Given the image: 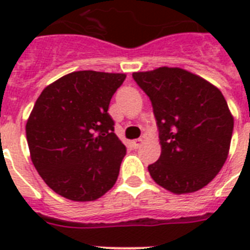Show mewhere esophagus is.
<instances>
[{
  "mask_svg": "<svg viewBox=\"0 0 250 250\" xmlns=\"http://www.w3.org/2000/svg\"><path fill=\"white\" fill-rule=\"evenodd\" d=\"M141 144H143V139H136V140H133V143H132L133 148L135 149L140 148Z\"/></svg>",
  "mask_w": 250,
  "mask_h": 250,
  "instance_id": "34e87169",
  "label": "esophagus"
}]
</instances>
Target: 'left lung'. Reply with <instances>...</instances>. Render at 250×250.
<instances>
[{
    "label": "left lung",
    "instance_id": "1",
    "mask_svg": "<svg viewBox=\"0 0 250 250\" xmlns=\"http://www.w3.org/2000/svg\"><path fill=\"white\" fill-rule=\"evenodd\" d=\"M153 106L162 152L149 165L153 180L172 193L208 186L229 156L233 118L218 88L183 68L133 72Z\"/></svg>",
    "mask_w": 250,
    "mask_h": 250
}]
</instances>
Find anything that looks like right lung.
I'll return each mask as SVG.
<instances>
[{
	"label": "right lung",
	"mask_w": 250,
	"mask_h": 250,
	"mask_svg": "<svg viewBox=\"0 0 250 250\" xmlns=\"http://www.w3.org/2000/svg\"><path fill=\"white\" fill-rule=\"evenodd\" d=\"M125 74L76 71L37 98L25 133L31 160L56 193L93 201L115 184L125 146L107 113Z\"/></svg>",
	"instance_id": "1"
}]
</instances>
